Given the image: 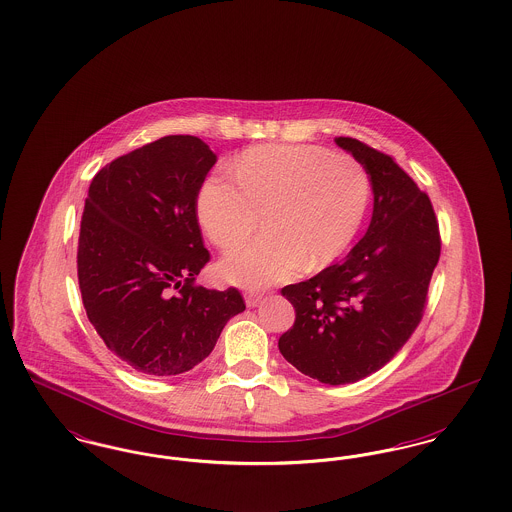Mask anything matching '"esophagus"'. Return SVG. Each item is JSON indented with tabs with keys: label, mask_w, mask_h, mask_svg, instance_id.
I'll list each match as a JSON object with an SVG mask.
<instances>
[{
	"label": "esophagus",
	"mask_w": 512,
	"mask_h": 512,
	"mask_svg": "<svg viewBox=\"0 0 512 512\" xmlns=\"http://www.w3.org/2000/svg\"><path fill=\"white\" fill-rule=\"evenodd\" d=\"M263 299V293L259 292H245V305L247 307H257Z\"/></svg>",
	"instance_id": "34e87169"
}]
</instances>
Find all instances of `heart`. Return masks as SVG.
I'll return each mask as SVG.
<instances>
[{"label": "heart", "mask_w": 512, "mask_h": 512, "mask_svg": "<svg viewBox=\"0 0 512 512\" xmlns=\"http://www.w3.org/2000/svg\"><path fill=\"white\" fill-rule=\"evenodd\" d=\"M230 172H211L203 180L195 209L207 238L222 251L244 245L263 213L265 236L220 265L232 284L263 288L292 278L301 267H328L365 219L370 178L351 155L267 144L245 149Z\"/></svg>", "instance_id": "b5f03b06"}]
</instances>
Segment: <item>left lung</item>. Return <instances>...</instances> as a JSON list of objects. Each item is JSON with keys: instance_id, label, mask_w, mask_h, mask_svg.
Returning a JSON list of instances; mask_svg holds the SVG:
<instances>
[{"instance_id": "left-lung-1", "label": "left lung", "mask_w": 512, "mask_h": 512, "mask_svg": "<svg viewBox=\"0 0 512 512\" xmlns=\"http://www.w3.org/2000/svg\"><path fill=\"white\" fill-rule=\"evenodd\" d=\"M370 174L374 211L347 259L282 288L295 322L278 340L299 372L351 384L390 363L420 324L441 251L430 197L395 159L355 138H336Z\"/></svg>"}]
</instances>
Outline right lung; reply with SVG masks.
Returning <instances> with one entry per match:
<instances>
[{
  "mask_svg": "<svg viewBox=\"0 0 512 512\" xmlns=\"http://www.w3.org/2000/svg\"><path fill=\"white\" fill-rule=\"evenodd\" d=\"M217 155L195 136H165L94 176L78 236V286L107 349L130 368L174 376L201 363L245 309L238 288L195 284L211 261L197 192Z\"/></svg>",
  "mask_w": 512,
  "mask_h": 512,
  "instance_id": "obj_1",
  "label": "right lung"
}]
</instances>
